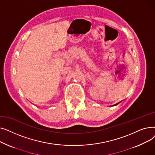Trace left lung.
Here are the masks:
<instances>
[{
  "mask_svg": "<svg viewBox=\"0 0 155 155\" xmlns=\"http://www.w3.org/2000/svg\"><path fill=\"white\" fill-rule=\"evenodd\" d=\"M121 101H120V102H117V103H116V104H114V105H110L109 107H112V106H116V105H117V104H119L120 102Z\"/></svg>",
  "mask_w": 155,
  "mask_h": 155,
  "instance_id": "left-lung-1",
  "label": "left lung"
}]
</instances>
